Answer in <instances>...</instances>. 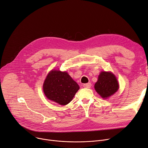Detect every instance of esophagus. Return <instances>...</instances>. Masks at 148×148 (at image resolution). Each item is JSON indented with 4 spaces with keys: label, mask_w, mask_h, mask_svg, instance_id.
Segmentation results:
<instances>
[{
    "label": "esophagus",
    "mask_w": 148,
    "mask_h": 148,
    "mask_svg": "<svg viewBox=\"0 0 148 148\" xmlns=\"http://www.w3.org/2000/svg\"><path fill=\"white\" fill-rule=\"evenodd\" d=\"M90 86H91V84H90V83H88V84H84V87L85 88H90Z\"/></svg>",
    "instance_id": "34e87169"
}]
</instances>
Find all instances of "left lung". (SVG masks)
<instances>
[{
  "label": "left lung",
  "mask_w": 148,
  "mask_h": 148,
  "mask_svg": "<svg viewBox=\"0 0 148 148\" xmlns=\"http://www.w3.org/2000/svg\"><path fill=\"white\" fill-rule=\"evenodd\" d=\"M94 88L102 98L106 99L117 91L119 85L116 76L113 73L110 72H101Z\"/></svg>",
  "instance_id": "obj_1"
}]
</instances>
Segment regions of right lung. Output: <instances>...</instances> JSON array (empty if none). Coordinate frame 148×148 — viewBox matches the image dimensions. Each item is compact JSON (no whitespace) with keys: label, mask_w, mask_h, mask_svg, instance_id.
Returning <instances> with one entry per match:
<instances>
[{"label":"right lung","mask_w":148,"mask_h":148,"mask_svg":"<svg viewBox=\"0 0 148 148\" xmlns=\"http://www.w3.org/2000/svg\"><path fill=\"white\" fill-rule=\"evenodd\" d=\"M42 89L49 99L65 106L72 100L79 86L67 72L52 70L45 78Z\"/></svg>","instance_id":"right-lung-1"}]
</instances>
